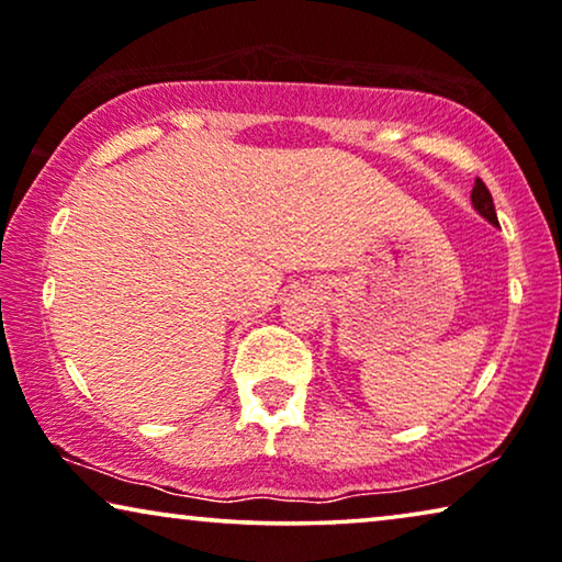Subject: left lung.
<instances>
[{
    "label": "left lung",
    "mask_w": 562,
    "mask_h": 562,
    "mask_svg": "<svg viewBox=\"0 0 562 562\" xmlns=\"http://www.w3.org/2000/svg\"><path fill=\"white\" fill-rule=\"evenodd\" d=\"M471 199H473V206L483 214V217H486L488 222H494V225H498L496 210H494V199H491V191L486 189V183H483L481 179H475Z\"/></svg>",
    "instance_id": "8db88e82"
}]
</instances>
